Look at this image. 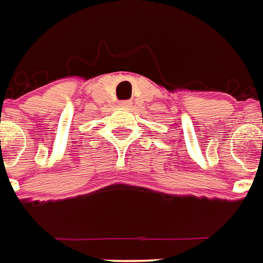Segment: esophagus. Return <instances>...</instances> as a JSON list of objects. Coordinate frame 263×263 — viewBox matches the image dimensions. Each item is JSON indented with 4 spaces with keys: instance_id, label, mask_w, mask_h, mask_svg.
Returning a JSON list of instances; mask_svg holds the SVG:
<instances>
[{
    "instance_id": "34e87169",
    "label": "esophagus",
    "mask_w": 263,
    "mask_h": 263,
    "mask_svg": "<svg viewBox=\"0 0 263 263\" xmlns=\"http://www.w3.org/2000/svg\"><path fill=\"white\" fill-rule=\"evenodd\" d=\"M132 105H133L132 100H123V102H120V106H122V107H132Z\"/></svg>"
}]
</instances>
